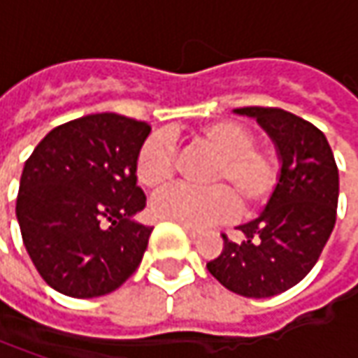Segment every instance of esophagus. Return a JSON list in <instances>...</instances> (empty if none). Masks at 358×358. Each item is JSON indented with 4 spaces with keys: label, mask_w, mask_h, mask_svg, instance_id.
<instances>
[{
    "label": "esophagus",
    "mask_w": 358,
    "mask_h": 358,
    "mask_svg": "<svg viewBox=\"0 0 358 358\" xmlns=\"http://www.w3.org/2000/svg\"><path fill=\"white\" fill-rule=\"evenodd\" d=\"M181 227L185 229V233L191 237V239H195V237L201 233V229L195 227V225H181Z\"/></svg>",
    "instance_id": "esophagus-1"
}]
</instances>
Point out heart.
Segmentation results:
<instances>
[{"label": "heart", "instance_id": "1", "mask_svg": "<svg viewBox=\"0 0 358 358\" xmlns=\"http://www.w3.org/2000/svg\"><path fill=\"white\" fill-rule=\"evenodd\" d=\"M193 147L213 161L205 173L207 189L169 187L151 199V215L179 225L225 221L235 209L251 215L275 199L282 179L279 153L257 145L253 129L233 119H221L189 131ZM177 149L165 131H153L135 153V179L143 189H161L171 181Z\"/></svg>", "mask_w": 358, "mask_h": 358}]
</instances>
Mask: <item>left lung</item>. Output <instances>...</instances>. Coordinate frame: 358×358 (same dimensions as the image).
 <instances>
[{"mask_svg": "<svg viewBox=\"0 0 358 358\" xmlns=\"http://www.w3.org/2000/svg\"><path fill=\"white\" fill-rule=\"evenodd\" d=\"M275 141L282 161L281 187L255 221L241 225L243 241L223 237L209 273L243 296L279 295L315 267L337 221L338 169L324 133L279 107H241Z\"/></svg>", "mask_w": 358, "mask_h": 358, "instance_id": "left-lung-1", "label": "left lung"}]
</instances>
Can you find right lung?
<instances>
[{"instance_id":"add662e5","label":"right lung","mask_w":358,"mask_h":358,"mask_svg":"<svg viewBox=\"0 0 358 358\" xmlns=\"http://www.w3.org/2000/svg\"><path fill=\"white\" fill-rule=\"evenodd\" d=\"M149 131L145 121L93 113L49 131L25 161L15 215L51 289L101 296L139 267L153 227L133 221L147 205L133 163Z\"/></svg>"}]
</instances>
